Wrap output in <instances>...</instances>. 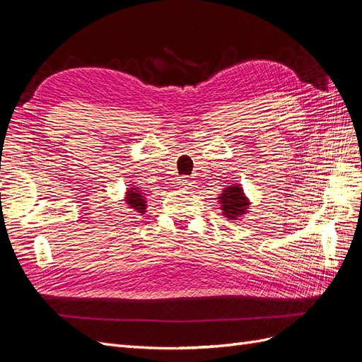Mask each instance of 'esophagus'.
<instances>
[{
  "instance_id": "obj_1",
  "label": "esophagus",
  "mask_w": 362,
  "mask_h": 362,
  "mask_svg": "<svg viewBox=\"0 0 362 362\" xmlns=\"http://www.w3.org/2000/svg\"><path fill=\"white\" fill-rule=\"evenodd\" d=\"M178 184L181 185V187H184V189H189L190 185L193 184V181H192V178H189V177H180Z\"/></svg>"
}]
</instances>
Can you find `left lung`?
I'll return each instance as SVG.
<instances>
[{
    "instance_id": "obj_1",
    "label": "left lung",
    "mask_w": 362,
    "mask_h": 362,
    "mask_svg": "<svg viewBox=\"0 0 362 362\" xmlns=\"http://www.w3.org/2000/svg\"><path fill=\"white\" fill-rule=\"evenodd\" d=\"M217 199H218V204L222 205L221 208H222L223 216L231 218V221H238L240 217L247 213V208L250 205L240 184L228 185Z\"/></svg>"
}]
</instances>
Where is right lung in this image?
<instances>
[{"label": "right lung", "mask_w": 362, "mask_h": 362, "mask_svg": "<svg viewBox=\"0 0 362 362\" xmlns=\"http://www.w3.org/2000/svg\"><path fill=\"white\" fill-rule=\"evenodd\" d=\"M125 204H128L129 208H133L137 213H146V194L145 192H141L136 185H129V189H127L125 194Z\"/></svg>", "instance_id": "1"}]
</instances>
